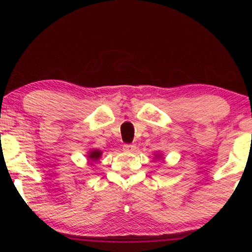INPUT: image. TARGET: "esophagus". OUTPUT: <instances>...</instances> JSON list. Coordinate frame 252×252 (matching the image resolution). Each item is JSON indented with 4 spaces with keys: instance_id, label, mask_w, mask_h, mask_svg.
Here are the masks:
<instances>
[{
    "instance_id": "1",
    "label": "esophagus",
    "mask_w": 252,
    "mask_h": 252,
    "mask_svg": "<svg viewBox=\"0 0 252 252\" xmlns=\"http://www.w3.org/2000/svg\"><path fill=\"white\" fill-rule=\"evenodd\" d=\"M124 150L126 153H134L135 151V146L134 144H124Z\"/></svg>"
}]
</instances>
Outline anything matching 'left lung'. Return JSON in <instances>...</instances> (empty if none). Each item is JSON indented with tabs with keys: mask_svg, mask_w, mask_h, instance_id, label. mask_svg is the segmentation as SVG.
Wrapping results in <instances>:
<instances>
[{
	"mask_svg": "<svg viewBox=\"0 0 252 252\" xmlns=\"http://www.w3.org/2000/svg\"><path fill=\"white\" fill-rule=\"evenodd\" d=\"M158 156H159V157H160V155H158ZM158 156H157V157H158Z\"/></svg>",
	"mask_w": 252,
	"mask_h": 252,
	"instance_id": "1",
	"label": "left lung"
}]
</instances>
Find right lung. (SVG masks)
Returning <instances> with one entry per match:
<instances>
[{
	"mask_svg": "<svg viewBox=\"0 0 252 252\" xmlns=\"http://www.w3.org/2000/svg\"><path fill=\"white\" fill-rule=\"evenodd\" d=\"M102 156V151L101 150H97V149H94V150H91L88 153V158L91 159V161H96L97 159H99Z\"/></svg>",
	"mask_w": 252,
	"mask_h": 252,
	"instance_id": "right-lung-1",
	"label": "right lung"
}]
</instances>
